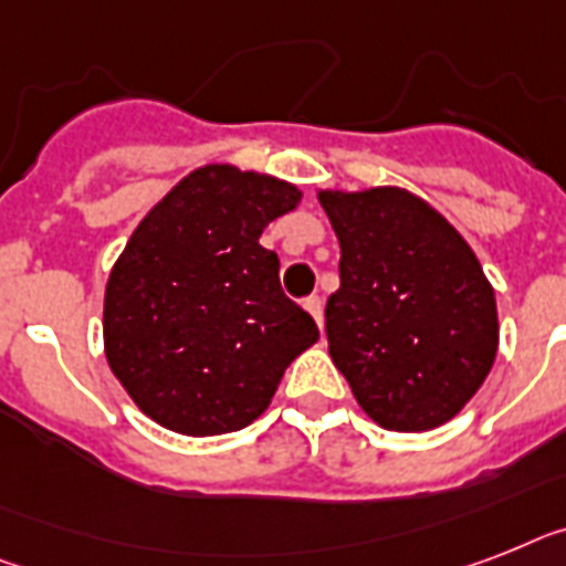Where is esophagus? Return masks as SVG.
Listing matches in <instances>:
<instances>
[{
  "label": "esophagus",
  "mask_w": 566,
  "mask_h": 566,
  "mask_svg": "<svg viewBox=\"0 0 566 566\" xmlns=\"http://www.w3.org/2000/svg\"><path fill=\"white\" fill-rule=\"evenodd\" d=\"M303 306H306V312H310V315L315 317L317 326H324V301H321L317 294L306 297V301H303Z\"/></svg>",
  "instance_id": "34e87169"
}]
</instances>
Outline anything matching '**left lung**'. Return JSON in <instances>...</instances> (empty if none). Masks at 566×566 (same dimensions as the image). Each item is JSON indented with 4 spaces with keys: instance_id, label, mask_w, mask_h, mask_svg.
Wrapping results in <instances>:
<instances>
[{
    "instance_id": "left-lung-1",
    "label": "left lung",
    "mask_w": 566,
    "mask_h": 566,
    "mask_svg": "<svg viewBox=\"0 0 566 566\" xmlns=\"http://www.w3.org/2000/svg\"><path fill=\"white\" fill-rule=\"evenodd\" d=\"M340 245L326 301L335 367L373 422L431 431L478 394L497 356L483 265L440 210L405 188L317 190Z\"/></svg>"
}]
</instances>
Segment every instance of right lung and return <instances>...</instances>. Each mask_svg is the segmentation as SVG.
Returning a JSON list of instances; mask_svg holds the SVG:
<instances>
[{
	"instance_id": "1",
	"label": "right lung",
	"mask_w": 566,
	"mask_h": 566,
	"mask_svg": "<svg viewBox=\"0 0 566 566\" xmlns=\"http://www.w3.org/2000/svg\"><path fill=\"white\" fill-rule=\"evenodd\" d=\"M301 190L205 165L138 222L112 265L104 349L129 399L167 431L217 437L254 422L289 364L317 340L260 245Z\"/></svg>"
}]
</instances>
